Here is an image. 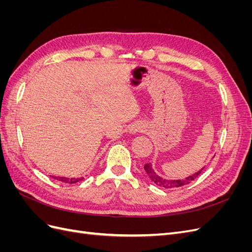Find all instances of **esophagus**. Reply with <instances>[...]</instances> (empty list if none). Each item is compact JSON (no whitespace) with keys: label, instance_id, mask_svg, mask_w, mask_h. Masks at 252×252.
I'll use <instances>...</instances> for the list:
<instances>
[{"label":"esophagus","instance_id":"34e87169","mask_svg":"<svg viewBox=\"0 0 252 252\" xmlns=\"http://www.w3.org/2000/svg\"><path fill=\"white\" fill-rule=\"evenodd\" d=\"M144 130V126L140 123H135L130 127V132L131 133H136V132H141Z\"/></svg>","mask_w":252,"mask_h":252}]
</instances>
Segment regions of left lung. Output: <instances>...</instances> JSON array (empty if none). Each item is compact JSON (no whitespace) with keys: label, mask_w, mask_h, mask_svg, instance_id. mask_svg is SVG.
Returning <instances> with one entry per match:
<instances>
[{"label":"left lung","mask_w":252,"mask_h":252,"mask_svg":"<svg viewBox=\"0 0 252 252\" xmlns=\"http://www.w3.org/2000/svg\"><path fill=\"white\" fill-rule=\"evenodd\" d=\"M144 169L145 171H146V174L149 177V179L155 183V184H157L158 186H161V187H164V188H175V187H181V186H184V185H187L189 184L190 182L195 180L199 175L201 174L202 170L204 169V167L199 170L197 172H195L194 174L192 175H189L188 178L184 179V180H166L162 177H159L158 174L156 173V171L152 169V166H151V163H148V164H145L144 165Z\"/></svg>","instance_id":"1"}]
</instances>
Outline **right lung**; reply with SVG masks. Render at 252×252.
I'll list each match as a JSON object with an SVG mask.
<instances>
[{"instance_id": "add662e5", "label": "right lung", "mask_w": 252, "mask_h": 252, "mask_svg": "<svg viewBox=\"0 0 252 252\" xmlns=\"http://www.w3.org/2000/svg\"><path fill=\"white\" fill-rule=\"evenodd\" d=\"M53 179H56L58 181H61L63 183H69V184H73V183H77V182H80L82 181L84 178H72V179H69V178H65V177H51Z\"/></svg>"}]
</instances>
